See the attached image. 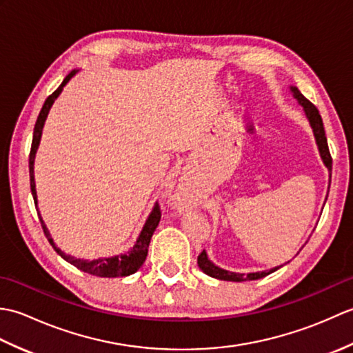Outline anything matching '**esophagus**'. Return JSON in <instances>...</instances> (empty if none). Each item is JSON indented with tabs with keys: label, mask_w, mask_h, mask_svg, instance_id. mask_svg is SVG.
I'll return each mask as SVG.
<instances>
[{
	"label": "esophagus",
	"mask_w": 353,
	"mask_h": 353,
	"mask_svg": "<svg viewBox=\"0 0 353 353\" xmlns=\"http://www.w3.org/2000/svg\"><path fill=\"white\" fill-rule=\"evenodd\" d=\"M174 197V201L179 206H191L194 203V192L192 188L188 183H181L177 186V190L172 194Z\"/></svg>",
	"instance_id": "obj_1"
}]
</instances>
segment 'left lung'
Returning <instances> with one entry per match:
<instances>
[{"label":"left lung","instance_id":"left-lung-1","mask_svg":"<svg viewBox=\"0 0 353 353\" xmlns=\"http://www.w3.org/2000/svg\"><path fill=\"white\" fill-rule=\"evenodd\" d=\"M291 91H292V95H294L296 99H297V101L301 103L302 106H303L305 114H306V117H308V119H310V124H311V127H312L314 137H316V141H317V145H319V152H320L321 159H323L325 165H326V167H327L329 170H332V157H331V153H329L327 139H326L325 127H323V119H321L317 108L314 106V104H312L308 99H305V97L301 94V91H299L297 88H291ZM197 264H199V267L201 268V272L206 273L208 276L215 277V279L232 281V282L256 281V279H261V277L268 276L270 273H273V272H276L277 268H279V267H274V268H272V270H267V272H258V273H249V274L232 273V272H228V270H223V268H220V267L214 265L212 262L208 259V254H206L205 250L199 254Z\"/></svg>","mask_w":353,"mask_h":353}]
</instances>
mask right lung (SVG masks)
Returning <instances> with one entry per match:
<instances>
[{
  "mask_svg": "<svg viewBox=\"0 0 353 353\" xmlns=\"http://www.w3.org/2000/svg\"><path fill=\"white\" fill-rule=\"evenodd\" d=\"M76 74V71L70 72L68 76H66L62 81V85L59 86L54 92H52L47 100H45L43 106L39 112V117L36 119V124H34V130H33V141H32V148H30V156H28V171H30V188H32V194H33V200H34V205L37 206V199H36V188H34V176H33V163H34V156H36V150L39 147V141H41V134H42V127L45 119H47L48 112L52 106V103L59 97V94L62 92L63 86L68 83L70 79ZM37 211V209H36ZM39 215V221H41V226L43 229V234L45 236L48 238L50 244L54 247V250L61 254V256L68 261L70 264H72L74 267H77L79 270L85 273H89L92 276H100V277H123V276H129L133 274L134 272H138L141 268V265L144 264V261L147 258V253H148V244H150V239L153 236V232L156 230L157 224L161 221V208L159 205H156L153 208L152 214H150L148 220L145 221L144 228H142L141 235L137 239V244L133 245V249L129 250L124 254H118V256L114 258H101V259H94V261H88V259H77L74 256H70V254H65L61 249H57L52 243V239L50 236V232L45 226V223L41 219V214Z\"/></svg>",
  "mask_w": 353,
  "mask_h": 353,
  "instance_id": "obj_1",
  "label": "right lung"
}]
</instances>
